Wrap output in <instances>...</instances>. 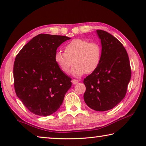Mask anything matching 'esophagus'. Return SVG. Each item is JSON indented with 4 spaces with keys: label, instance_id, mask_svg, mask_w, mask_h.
Masks as SVG:
<instances>
[{
    "label": "esophagus",
    "instance_id": "34e87169",
    "mask_svg": "<svg viewBox=\"0 0 146 146\" xmlns=\"http://www.w3.org/2000/svg\"><path fill=\"white\" fill-rule=\"evenodd\" d=\"M71 82H72V83L73 84H76L78 83V81L76 80H75V79H73Z\"/></svg>",
    "mask_w": 146,
    "mask_h": 146
}]
</instances>
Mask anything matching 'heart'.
Wrapping results in <instances>:
<instances>
[{
  "label": "heart",
  "instance_id": "b5f03b06",
  "mask_svg": "<svg viewBox=\"0 0 146 146\" xmlns=\"http://www.w3.org/2000/svg\"><path fill=\"white\" fill-rule=\"evenodd\" d=\"M102 48L97 42H90L82 38H76L64 47V53L57 51L55 61L62 72L68 73L71 65L73 75L78 77L85 73H91L100 65Z\"/></svg>",
  "mask_w": 146,
  "mask_h": 146
}]
</instances>
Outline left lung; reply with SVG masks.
Masks as SVG:
<instances>
[{"label": "left lung", "instance_id": "obj_1", "mask_svg": "<svg viewBox=\"0 0 146 146\" xmlns=\"http://www.w3.org/2000/svg\"><path fill=\"white\" fill-rule=\"evenodd\" d=\"M97 33L102 44V57L97 70L84 79V99L92 110L105 111L124 98L131 70L122 44L107 31L97 29Z\"/></svg>", "mask_w": 146, "mask_h": 146}]
</instances>
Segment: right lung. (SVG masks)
<instances>
[{"instance_id":"obj_1","label":"right lung","mask_w":146,"mask_h":146,"mask_svg":"<svg viewBox=\"0 0 146 146\" xmlns=\"http://www.w3.org/2000/svg\"><path fill=\"white\" fill-rule=\"evenodd\" d=\"M70 38L39 34L24 46L13 66L17 96L31 113L50 115L57 111L71 86V78L55 61L56 49Z\"/></svg>"}]
</instances>
